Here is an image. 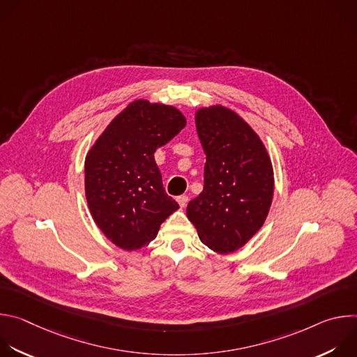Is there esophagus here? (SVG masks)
<instances>
[{"mask_svg":"<svg viewBox=\"0 0 357 357\" xmlns=\"http://www.w3.org/2000/svg\"><path fill=\"white\" fill-rule=\"evenodd\" d=\"M176 202H178V205H179L181 208H185V206L188 205V196H179V197H176Z\"/></svg>","mask_w":357,"mask_h":357,"instance_id":"34e87169","label":"esophagus"}]
</instances>
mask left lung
I'll return each instance as SVG.
<instances>
[{"mask_svg": "<svg viewBox=\"0 0 357 357\" xmlns=\"http://www.w3.org/2000/svg\"><path fill=\"white\" fill-rule=\"evenodd\" d=\"M206 154L205 185L186 208L200 241L219 254L241 248L264 225L274 169L259 134L234 110L216 105L195 113Z\"/></svg>", "mask_w": 357, "mask_h": 357, "instance_id": "1", "label": "left lung"}]
</instances>
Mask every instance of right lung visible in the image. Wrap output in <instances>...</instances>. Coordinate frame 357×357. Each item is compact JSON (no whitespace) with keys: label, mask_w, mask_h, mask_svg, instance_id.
<instances>
[{"label":"right lung","mask_w":357,"mask_h":357,"mask_svg":"<svg viewBox=\"0 0 357 357\" xmlns=\"http://www.w3.org/2000/svg\"><path fill=\"white\" fill-rule=\"evenodd\" d=\"M185 126L186 119L176 107L138 98L87 151V206L97 227L117 247L132 251L148 245L179 209L165 193L154 154Z\"/></svg>","instance_id":"1"}]
</instances>
